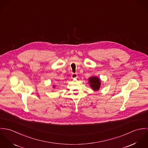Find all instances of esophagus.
I'll list each match as a JSON object with an SVG mask.
<instances>
[{"instance_id":"esophagus-1","label":"esophagus","mask_w":148,"mask_h":148,"mask_svg":"<svg viewBox=\"0 0 148 148\" xmlns=\"http://www.w3.org/2000/svg\"><path fill=\"white\" fill-rule=\"evenodd\" d=\"M77 73H73L72 74V75H71V77H72V79H76V78H77Z\"/></svg>"}]
</instances>
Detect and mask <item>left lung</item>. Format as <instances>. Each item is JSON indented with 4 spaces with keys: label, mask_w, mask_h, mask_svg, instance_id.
Listing matches in <instances>:
<instances>
[{
    "label": "left lung",
    "mask_w": 148,
    "mask_h": 148,
    "mask_svg": "<svg viewBox=\"0 0 148 148\" xmlns=\"http://www.w3.org/2000/svg\"><path fill=\"white\" fill-rule=\"evenodd\" d=\"M89 84L93 90H98L101 85L100 80L99 77L96 76L91 77L89 79Z\"/></svg>",
    "instance_id": "1"
}]
</instances>
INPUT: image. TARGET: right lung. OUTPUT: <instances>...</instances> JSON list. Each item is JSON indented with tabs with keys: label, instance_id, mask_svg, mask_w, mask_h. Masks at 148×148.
<instances>
[{
	"label": "right lung",
	"instance_id": "obj_1",
	"mask_svg": "<svg viewBox=\"0 0 148 148\" xmlns=\"http://www.w3.org/2000/svg\"><path fill=\"white\" fill-rule=\"evenodd\" d=\"M53 87H55V86H53Z\"/></svg>",
	"mask_w": 148,
	"mask_h": 148
}]
</instances>
